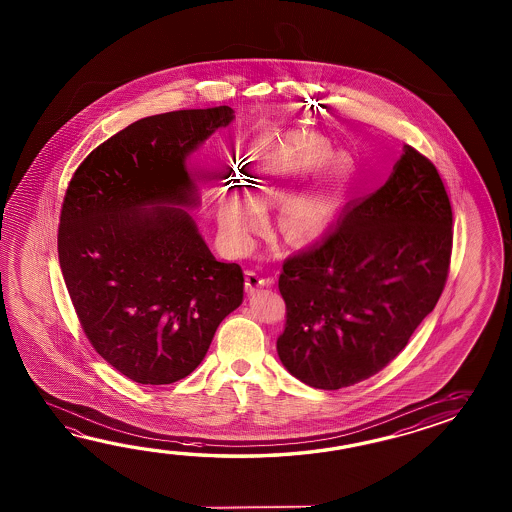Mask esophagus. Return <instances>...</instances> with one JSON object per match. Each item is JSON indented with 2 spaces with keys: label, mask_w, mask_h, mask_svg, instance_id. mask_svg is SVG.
<instances>
[{
  "label": "esophagus",
  "mask_w": 512,
  "mask_h": 512,
  "mask_svg": "<svg viewBox=\"0 0 512 512\" xmlns=\"http://www.w3.org/2000/svg\"><path fill=\"white\" fill-rule=\"evenodd\" d=\"M265 283H267V280L261 276L260 272H245V289H247V293H256Z\"/></svg>",
  "instance_id": "obj_1"
}]
</instances>
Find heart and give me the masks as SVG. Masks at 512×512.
<instances>
[{
	"label": "heart",
	"mask_w": 512,
	"mask_h": 512,
	"mask_svg": "<svg viewBox=\"0 0 512 512\" xmlns=\"http://www.w3.org/2000/svg\"><path fill=\"white\" fill-rule=\"evenodd\" d=\"M326 142L318 137L283 142L271 153H261L247 164V181L256 194L238 183L223 186L219 192V227L234 249H247L252 234L265 221L263 201H278L304 175L315 170L324 157ZM353 177V163L346 155L327 161L315 179L302 190L282 200L278 223L291 241L304 243L324 234L335 221Z\"/></svg>",
	"instance_id": "b5f03b06"
}]
</instances>
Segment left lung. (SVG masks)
Listing matches in <instances>:
<instances>
[{"label": "left lung", "instance_id": "1", "mask_svg": "<svg viewBox=\"0 0 512 512\" xmlns=\"http://www.w3.org/2000/svg\"><path fill=\"white\" fill-rule=\"evenodd\" d=\"M452 207L425 155L404 144L388 181L349 203L326 238L283 261L278 357L298 381L340 390L408 344L443 293Z\"/></svg>", "mask_w": 512, "mask_h": 512}]
</instances>
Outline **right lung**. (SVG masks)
I'll return each mask as SVG.
<instances>
[{"mask_svg": "<svg viewBox=\"0 0 512 512\" xmlns=\"http://www.w3.org/2000/svg\"><path fill=\"white\" fill-rule=\"evenodd\" d=\"M232 120L229 106L137 120L67 188L58 258L71 302L98 355L139 384L185 379L243 302L240 265L214 258L188 212L201 199L186 159Z\"/></svg>", "mask_w": 512, "mask_h": 512, "instance_id": "right-lung-1", "label": "right lung"}]
</instances>
